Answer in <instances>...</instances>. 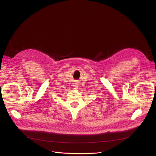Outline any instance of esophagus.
I'll return each instance as SVG.
<instances>
[{
	"mask_svg": "<svg viewBox=\"0 0 156 156\" xmlns=\"http://www.w3.org/2000/svg\"><path fill=\"white\" fill-rule=\"evenodd\" d=\"M73 87L75 88V89H77V83H76V81H74V83H73Z\"/></svg>",
	"mask_w": 156,
	"mask_h": 156,
	"instance_id": "34e87169",
	"label": "esophagus"
}]
</instances>
